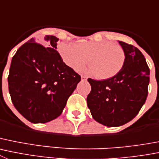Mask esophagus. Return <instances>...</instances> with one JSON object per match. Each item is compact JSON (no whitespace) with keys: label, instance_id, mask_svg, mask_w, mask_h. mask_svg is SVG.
I'll use <instances>...</instances> for the list:
<instances>
[{"label":"esophagus","instance_id":"obj_1","mask_svg":"<svg viewBox=\"0 0 159 159\" xmlns=\"http://www.w3.org/2000/svg\"><path fill=\"white\" fill-rule=\"evenodd\" d=\"M87 77L86 76V75H81V80H87Z\"/></svg>","mask_w":159,"mask_h":159}]
</instances>
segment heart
Wrapping results in <instances>:
<instances>
[{
    "instance_id": "b5f03b06",
    "label": "heart",
    "mask_w": 159,
    "mask_h": 159,
    "mask_svg": "<svg viewBox=\"0 0 159 159\" xmlns=\"http://www.w3.org/2000/svg\"><path fill=\"white\" fill-rule=\"evenodd\" d=\"M58 49L64 62L75 70L84 66L89 58L88 72L100 80L115 76L125 61L123 48L107 41H82L76 45L62 43Z\"/></svg>"
}]
</instances>
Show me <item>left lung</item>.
Instances as JSON below:
<instances>
[{
	"label": "left lung",
	"mask_w": 159,
	"mask_h": 159,
	"mask_svg": "<svg viewBox=\"0 0 159 159\" xmlns=\"http://www.w3.org/2000/svg\"><path fill=\"white\" fill-rule=\"evenodd\" d=\"M125 53L122 69L103 80L88 78L91 91L87 106L93 118L108 127L120 126L138 114L148 94L150 69L139 49L118 41Z\"/></svg>",
	"instance_id": "1"
}]
</instances>
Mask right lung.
<instances>
[{"mask_svg":"<svg viewBox=\"0 0 159 159\" xmlns=\"http://www.w3.org/2000/svg\"><path fill=\"white\" fill-rule=\"evenodd\" d=\"M48 46L30 39L13 56L8 76L15 108L32 123H46L61 114L81 76L56 50L59 39L46 35Z\"/></svg>","mask_w":159,"mask_h":159,"instance_id":"1","label":"right lung"}]
</instances>
